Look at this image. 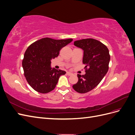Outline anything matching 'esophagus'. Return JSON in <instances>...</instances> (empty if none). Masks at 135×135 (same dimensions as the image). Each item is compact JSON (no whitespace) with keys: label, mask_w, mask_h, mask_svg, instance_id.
I'll return each instance as SVG.
<instances>
[{"label":"esophagus","mask_w":135,"mask_h":135,"mask_svg":"<svg viewBox=\"0 0 135 135\" xmlns=\"http://www.w3.org/2000/svg\"><path fill=\"white\" fill-rule=\"evenodd\" d=\"M66 74L68 75H71L73 74L71 73H70V72H67V73Z\"/></svg>","instance_id":"1"}]
</instances>
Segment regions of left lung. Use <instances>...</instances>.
I'll use <instances>...</instances> for the list:
<instances>
[{
	"mask_svg": "<svg viewBox=\"0 0 135 135\" xmlns=\"http://www.w3.org/2000/svg\"><path fill=\"white\" fill-rule=\"evenodd\" d=\"M74 44L84 51L85 74L77 75L78 81L73 87L77 92L85 93L95 88L107 74L110 60L109 51L103 43L91 38L76 40Z\"/></svg>",
	"mask_w": 135,
	"mask_h": 135,
	"instance_id": "1",
	"label": "left lung"
}]
</instances>
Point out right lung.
Returning <instances> with one entry per match:
<instances>
[{
	"label": "right lung",
	"instance_id": "obj_1",
	"mask_svg": "<svg viewBox=\"0 0 135 135\" xmlns=\"http://www.w3.org/2000/svg\"><path fill=\"white\" fill-rule=\"evenodd\" d=\"M72 39L56 40L44 38L35 42L27 48L22 61L24 75L34 90L47 93L55 88L61 75L66 71L51 66V60L59 55L64 47Z\"/></svg>",
	"mask_w": 135,
	"mask_h": 135
}]
</instances>
